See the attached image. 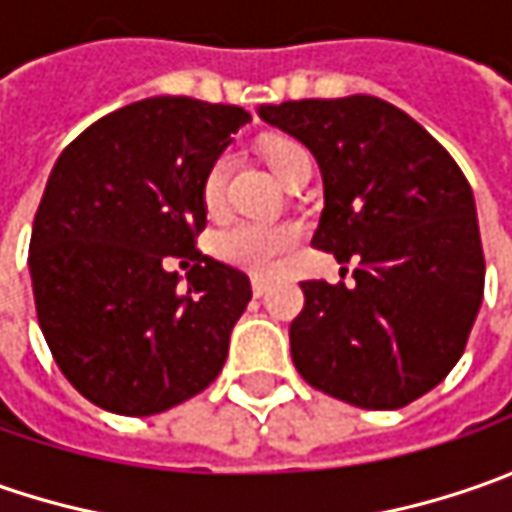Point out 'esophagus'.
Returning <instances> with one entry per match:
<instances>
[{
  "mask_svg": "<svg viewBox=\"0 0 512 512\" xmlns=\"http://www.w3.org/2000/svg\"><path fill=\"white\" fill-rule=\"evenodd\" d=\"M250 287H253V296H265L270 282H267L265 276H253V279H250Z\"/></svg>",
  "mask_w": 512,
  "mask_h": 512,
  "instance_id": "esophagus-1",
  "label": "esophagus"
}]
</instances>
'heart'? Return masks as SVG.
Wrapping results in <instances>:
<instances>
[{
	"label": "heart",
	"instance_id": "heart-1",
	"mask_svg": "<svg viewBox=\"0 0 512 512\" xmlns=\"http://www.w3.org/2000/svg\"><path fill=\"white\" fill-rule=\"evenodd\" d=\"M262 153L270 170L282 179L287 162L296 153H302V148L287 139H273L262 148ZM225 179L227 159L222 156L207 168L202 179V205L210 216H216L225 205ZM296 245H299V227L293 222H233L213 233L216 259H222L230 267H239L245 273H256V276L273 273L276 265Z\"/></svg>",
	"mask_w": 512,
	"mask_h": 512
}]
</instances>
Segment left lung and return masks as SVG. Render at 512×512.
I'll list each match as a JSON object with an SVG mask.
<instances>
[{"mask_svg": "<svg viewBox=\"0 0 512 512\" xmlns=\"http://www.w3.org/2000/svg\"><path fill=\"white\" fill-rule=\"evenodd\" d=\"M267 125L319 162L325 210L313 247L356 259V285L302 282L290 356L310 387L364 410H399L433 390L484 296L473 190L453 156L376 96L262 105Z\"/></svg>", "mask_w": 512, "mask_h": 512, "instance_id": "8db88e82", "label": "left lung"}]
</instances>
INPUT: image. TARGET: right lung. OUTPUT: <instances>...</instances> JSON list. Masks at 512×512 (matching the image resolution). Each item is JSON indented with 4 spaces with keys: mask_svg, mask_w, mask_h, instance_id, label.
<instances>
[{
    "mask_svg": "<svg viewBox=\"0 0 512 512\" xmlns=\"http://www.w3.org/2000/svg\"><path fill=\"white\" fill-rule=\"evenodd\" d=\"M250 122L236 105L153 96L82 130L50 170L30 233L36 316L88 402L153 416L213 382L250 279L196 250L202 179ZM194 262L188 285L167 265Z\"/></svg>",
    "mask_w": 512,
    "mask_h": 512,
    "instance_id": "1",
    "label": "right lung"
}]
</instances>
